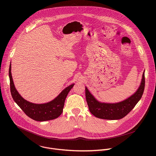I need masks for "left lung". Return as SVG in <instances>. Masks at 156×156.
<instances>
[{
    "label": "left lung",
    "mask_w": 156,
    "mask_h": 156,
    "mask_svg": "<svg viewBox=\"0 0 156 156\" xmlns=\"http://www.w3.org/2000/svg\"><path fill=\"white\" fill-rule=\"evenodd\" d=\"M144 72L141 82L137 91L125 100L117 103H105L98 101L86 87V99L90 112L99 119L106 120L121 119L125 117L141 99L144 92Z\"/></svg>",
    "instance_id": "left-lung-1"
}]
</instances>
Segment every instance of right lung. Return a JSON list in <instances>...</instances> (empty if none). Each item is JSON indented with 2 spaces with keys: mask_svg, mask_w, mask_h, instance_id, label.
Returning a JSON list of instances; mask_svg holds the SVG:
<instances>
[{
  "mask_svg": "<svg viewBox=\"0 0 156 156\" xmlns=\"http://www.w3.org/2000/svg\"><path fill=\"white\" fill-rule=\"evenodd\" d=\"M9 74L10 92L14 101L27 116L39 122L53 120L57 119L62 114L66 96L75 84L73 83L65 87L54 99L49 102L45 104H34L22 98L16 90L11 73V63L10 65Z\"/></svg>",
  "mask_w": 156,
  "mask_h": 156,
  "instance_id": "1",
  "label": "right lung"
}]
</instances>
